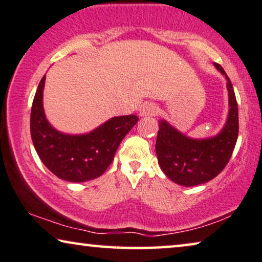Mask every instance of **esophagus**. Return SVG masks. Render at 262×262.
I'll list each match as a JSON object with an SVG mask.
<instances>
[{
  "instance_id": "esophagus-1",
  "label": "esophagus",
  "mask_w": 262,
  "mask_h": 262,
  "mask_svg": "<svg viewBox=\"0 0 262 262\" xmlns=\"http://www.w3.org/2000/svg\"><path fill=\"white\" fill-rule=\"evenodd\" d=\"M158 112V107L155 104L146 103L143 106H140L139 108V116L145 117V116H155Z\"/></svg>"
}]
</instances>
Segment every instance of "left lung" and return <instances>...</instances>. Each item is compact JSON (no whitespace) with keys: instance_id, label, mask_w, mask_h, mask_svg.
I'll list each match as a JSON object with an SVG mask.
<instances>
[{"instance_id":"left-lung-1","label":"left lung","mask_w":262,"mask_h":262,"mask_svg":"<svg viewBox=\"0 0 262 262\" xmlns=\"http://www.w3.org/2000/svg\"><path fill=\"white\" fill-rule=\"evenodd\" d=\"M214 66L225 75L228 90L229 111L222 130L214 137L194 139L164 119L158 122V164L170 180L183 187L203 184L217 176L229 162L237 140L238 111L233 85L225 70L219 63Z\"/></svg>"}]
</instances>
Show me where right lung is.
Listing matches in <instances>:
<instances>
[{"mask_svg": "<svg viewBox=\"0 0 262 262\" xmlns=\"http://www.w3.org/2000/svg\"><path fill=\"white\" fill-rule=\"evenodd\" d=\"M45 80L46 75L37 86L30 112V135L40 159L49 171L63 181L77 183L101 176L138 117H113L89 134H63L53 127L45 115Z\"/></svg>", "mask_w": 262, "mask_h": 262, "instance_id": "obj_1", "label": "right lung"}]
</instances>
